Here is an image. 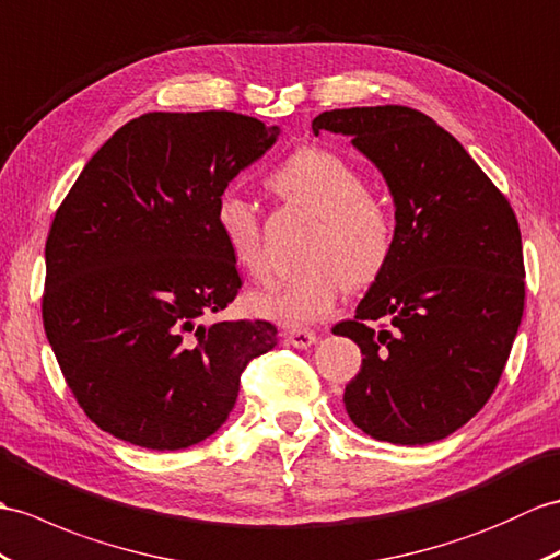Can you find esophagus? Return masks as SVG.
<instances>
[{"label":"esophagus","instance_id":"1","mask_svg":"<svg viewBox=\"0 0 560 560\" xmlns=\"http://www.w3.org/2000/svg\"><path fill=\"white\" fill-rule=\"evenodd\" d=\"M283 339L293 348H310L312 343H317V334L310 329H289L283 334Z\"/></svg>","mask_w":560,"mask_h":560}]
</instances>
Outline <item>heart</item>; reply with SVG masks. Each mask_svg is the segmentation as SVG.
Wrapping results in <instances>:
<instances>
[{
	"instance_id": "b5f03b06",
	"label": "heart",
	"mask_w": 560,
	"mask_h": 560,
	"mask_svg": "<svg viewBox=\"0 0 560 560\" xmlns=\"http://www.w3.org/2000/svg\"><path fill=\"white\" fill-rule=\"evenodd\" d=\"M269 186L285 202L317 214L319 224L307 245L312 265L255 293L253 310L285 327H303L327 315L346 281L358 289L382 275L394 250V217L368 192L355 164L324 148L295 150L269 176ZM214 221L233 262L255 279L267 277L255 205L226 190L217 200Z\"/></svg>"
}]
</instances>
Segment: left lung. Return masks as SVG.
<instances>
[{
	"label": "left lung",
	"instance_id": "8db88e82",
	"mask_svg": "<svg viewBox=\"0 0 560 560\" xmlns=\"http://www.w3.org/2000/svg\"><path fill=\"white\" fill-rule=\"evenodd\" d=\"M348 136L396 207L394 250L355 319L362 350L343 402L362 432L400 446L446 439L497 388L525 307L517 219L460 142L427 114L386 104L319 114L312 133ZM386 318V328L371 322Z\"/></svg>",
	"mask_w": 560,
	"mask_h": 560
}]
</instances>
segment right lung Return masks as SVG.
<instances>
[{"label":"right lung","mask_w":560,"mask_h":560,"mask_svg":"<svg viewBox=\"0 0 560 560\" xmlns=\"http://www.w3.org/2000/svg\"><path fill=\"white\" fill-rule=\"evenodd\" d=\"M279 126L236 112H150L121 126L51 221L43 322L78 406L152 451L212 436L241 372L277 346L262 319H214L241 291L214 212Z\"/></svg>","instance_id":"right-lung-1"}]
</instances>
